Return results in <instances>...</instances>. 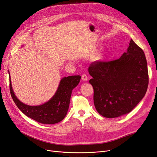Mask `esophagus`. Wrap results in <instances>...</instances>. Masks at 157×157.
Wrapping results in <instances>:
<instances>
[{"instance_id":"obj_1","label":"esophagus","mask_w":157,"mask_h":157,"mask_svg":"<svg viewBox=\"0 0 157 157\" xmlns=\"http://www.w3.org/2000/svg\"><path fill=\"white\" fill-rule=\"evenodd\" d=\"M81 78H82V79L83 81H87L88 80V77H87V75L86 74H83Z\"/></svg>"}]
</instances>
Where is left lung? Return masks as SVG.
I'll return each instance as SVG.
<instances>
[{
    "instance_id": "left-lung-1",
    "label": "left lung",
    "mask_w": 157,
    "mask_h": 157,
    "mask_svg": "<svg viewBox=\"0 0 157 157\" xmlns=\"http://www.w3.org/2000/svg\"><path fill=\"white\" fill-rule=\"evenodd\" d=\"M88 72L92 77L89 83L94 88V106L105 117H118L129 113L147 89L146 58L133 40L119 59L92 62Z\"/></svg>"
}]
</instances>
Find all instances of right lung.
I'll list each match as a JSON object with an SVG mask.
<instances>
[{"mask_svg": "<svg viewBox=\"0 0 157 157\" xmlns=\"http://www.w3.org/2000/svg\"><path fill=\"white\" fill-rule=\"evenodd\" d=\"M9 75L10 76V72ZM80 79V76H71L62 78L52 98L39 106H29L22 103L15 95L10 79V93L13 101L26 116L40 123L53 124L62 121L66 116L69 110L72 90L78 85Z\"/></svg>", "mask_w": 157, "mask_h": 157, "instance_id": "add662e5", "label": "right lung"}]
</instances>
